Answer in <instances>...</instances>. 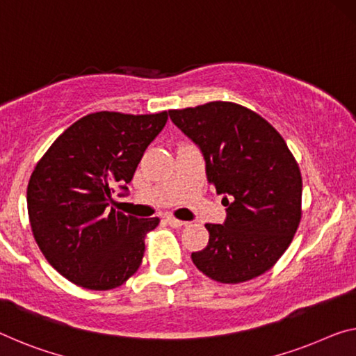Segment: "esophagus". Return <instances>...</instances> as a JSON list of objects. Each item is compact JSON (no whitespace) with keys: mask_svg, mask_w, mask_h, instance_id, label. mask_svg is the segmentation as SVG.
Returning a JSON list of instances; mask_svg holds the SVG:
<instances>
[{"mask_svg":"<svg viewBox=\"0 0 356 356\" xmlns=\"http://www.w3.org/2000/svg\"><path fill=\"white\" fill-rule=\"evenodd\" d=\"M165 221L170 224L172 227H183L184 226V221H181V220H177V218H173V216H167L165 218Z\"/></svg>","mask_w":356,"mask_h":356,"instance_id":"esophagus-1","label":"esophagus"}]
</instances>
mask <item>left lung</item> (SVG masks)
<instances>
[{"label": "left lung", "mask_w": 356, "mask_h": 356, "mask_svg": "<svg viewBox=\"0 0 356 356\" xmlns=\"http://www.w3.org/2000/svg\"><path fill=\"white\" fill-rule=\"evenodd\" d=\"M168 113L200 146L216 194L226 195V221L205 224L209 245L191 254L195 267L232 285L262 275L285 253L302 216V177L293 152L272 124L238 103Z\"/></svg>", "instance_id": "left-lung-1"}]
</instances>
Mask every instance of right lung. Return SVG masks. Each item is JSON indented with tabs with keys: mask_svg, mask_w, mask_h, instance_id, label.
I'll use <instances>...</instances> for the list:
<instances>
[{
	"mask_svg": "<svg viewBox=\"0 0 356 356\" xmlns=\"http://www.w3.org/2000/svg\"><path fill=\"white\" fill-rule=\"evenodd\" d=\"M168 111H98L71 124L38 161L26 188L33 237L49 264L94 291L121 286L138 270L146 234L159 218L108 210L114 189H127Z\"/></svg>",
	"mask_w": 356,
	"mask_h": 356,
	"instance_id": "right-lung-1",
	"label": "right lung"
}]
</instances>
